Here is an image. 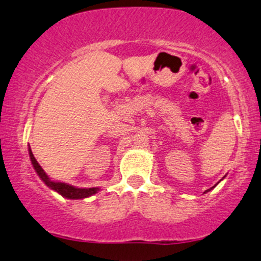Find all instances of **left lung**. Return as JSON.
I'll return each mask as SVG.
<instances>
[{
	"label": "left lung",
	"instance_id": "8db88e82",
	"mask_svg": "<svg viewBox=\"0 0 261 261\" xmlns=\"http://www.w3.org/2000/svg\"><path fill=\"white\" fill-rule=\"evenodd\" d=\"M214 188H215V187H214ZM211 189H212V188H211ZM211 189H207V190H206V191H205V193H207V191H210V190H211Z\"/></svg>",
	"mask_w": 261,
	"mask_h": 261
}]
</instances>
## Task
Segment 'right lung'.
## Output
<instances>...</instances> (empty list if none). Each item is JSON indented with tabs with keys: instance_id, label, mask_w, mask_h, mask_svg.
I'll return each mask as SVG.
<instances>
[{
	"instance_id": "right-lung-1",
	"label": "right lung",
	"mask_w": 261,
	"mask_h": 261,
	"mask_svg": "<svg viewBox=\"0 0 261 261\" xmlns=\"http://www.w3.org/2000/svg\"><path fill=\"white\" fill-rule=\"evenodd\" d=\"M29 157H31L32 164L34 167L35 172L37 174L40 176V179L43 180L46 187H49L53 190H55L56 193H59L60 195H62L66 199H71V200H77V199H86V197L94 195L95 193L99 191V188H88V189H81V188H76L72 187V185H68L66 182H61V181H53L49 176L46 175V173L44 172V169L41 168L40 164L38 163L35 157L32 153V149L29 148Z\"/></svg>"
}]
</instances>
